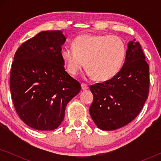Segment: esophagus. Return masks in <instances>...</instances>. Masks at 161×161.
I'll use <instances>...</instances> for the list:
<instances>
[{
	"label": "esophagus",
	"instance_id": "esophagus-1",
	"mask_svg": "<svg viewBox=\"0 0 161 161\" xmlns=\"http://www.w3.org/2000/svg\"><path fill=\"white\" fill-rule=\"evenodd\" d=\"M88 88H89V86H88V85L86 84V83H82V84H81V89L83 90H86L88 89Z\"/></svg>",
	"mask_w": 161,
	"mask_h": 161
}]
</instances>
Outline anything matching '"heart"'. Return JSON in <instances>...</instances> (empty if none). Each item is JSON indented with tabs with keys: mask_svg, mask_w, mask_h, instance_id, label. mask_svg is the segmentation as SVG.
<instances>
[{
	"mask_svg": "<svg viewBox=\"0 0 161 161\" xmlns=\"http://www.w3.org/2000/svg\"><path fill=\"white\" fill-rule=\"evenodd\" d=\"M72 45L63 48L61 56L68 72L73 76L85 65L90 78L108 80L119 72L126 58V44L114 35H80Z\"/></svg>",
	"mask_w": 161,
	"mask_h": 161,
	"instance_id": "1",
	"label": "heart"
}]
</instances>
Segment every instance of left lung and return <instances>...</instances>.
Instances as JSON below:
<instances>
[{
  "mask_svg": "<svg viewBox=\"0 0 161 161\" xmlns=\"http://www.w3.org/2000/svg\"><path fill=\"white\" fill-rule=\"evenodd\" d=\"M149 65L142 46L129 42L125 61L113 78L89 86L94 100L90 115L98 128L114 130L132 122L142 111L149 94Z\"/></svg>",
  "mask_w": 161,
  "mask_h": 161,
  "instance_id": "obj_1",
  "label": "left lung"
}]
</instances>
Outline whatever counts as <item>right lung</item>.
<instances>
[{"instance_id": "obj_1", "label": "right lung", "mask_w": 161, "mask_h": 161, "mask_svg": "<svg viewBox=\"0 0 161 161\" xmlns=\"http://www.w3.org/2000/svg\"><path fill=\"white\" fill-rule=\"evenodd\" d=\"M61 31H46L22 44L15 53L10 91L19 117L38 130H53L61 124L67 103L81 89L64 69Z\"/></svg>"}]
</instances>
